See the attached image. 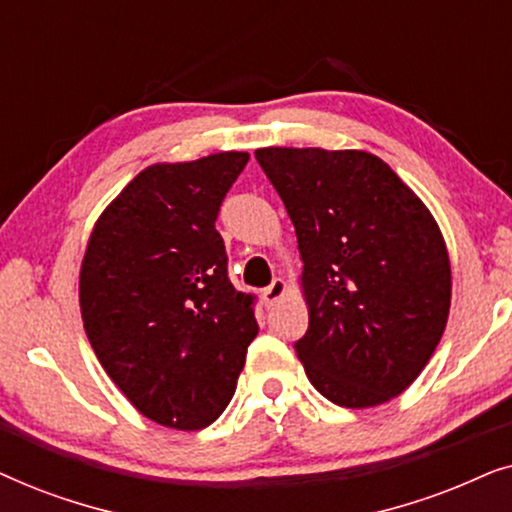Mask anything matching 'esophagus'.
I'll return each mask as SVG.
<instances>
[{
    "instance_id": "obj_1",
    "label": "esophagus",
    "mask_w": 512,
    "mask_h": 512,
    "mask_svg": "<svg viewBox=\"0 0 512 512\" xmlns=\"http://www.w3.org/2000/svg\"><path fill=\"white\" fill-rule=\"evenodd\" d=\"M286 289H289V286H286L284 279H275V282H272V284L268 286V289H263V293H261L263 305H265V307H272V305H275L277 300H282V298H284Z\"/></svg>"
}]
</instances>
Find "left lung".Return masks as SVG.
<instances>
[{"label":"left lung","instance_id":"left-lung-1","mask_svg":"<svg viewBox=\"0 0 512 512\" xmlns=\"http://www.w3.org/2000/svg\"><path fill=\"white\" fill-rule=\"evenodd\" d=\"M256 160L296 228L310 314L296 354L307 380L354 410L403 394L450 317V256L429 207L361 149L268 146Z\"/></svg>","mask_w":512,"mask_h":512}]
</instances>
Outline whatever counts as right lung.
<instances>
[{
    "mask_svg": "<svg viewBox=\"0 0 512 512\" xmlns=\"http://www.w3.org/2000/svg\"><path fill=\"white\" fill-rule=\"evenodd\" d=\"M249 153L144 167L104 207L79 272L88 342L151 422L198 431L226 410L258 324L216 214Z\"/></svg>",
    "mask_w": 512,
    "mask_h": 512,
    "instance_id": "add662e5",
    "label": "right lung"
}]
</instances>
